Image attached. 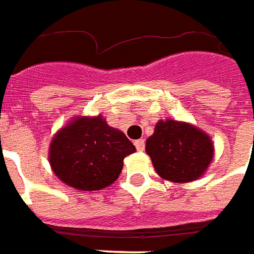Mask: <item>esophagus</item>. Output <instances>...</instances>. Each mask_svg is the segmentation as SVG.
I'll list each match as a JSON object with an SVG mask.
<instances>
[{"instance_id":"esophagus-1","label":"esophagus","mask_w":254,"mask_h":254,"mask_svg":"<svg viewBox=\"0 0 254 254\" xmlns=\"http://www.w3.org/2000/svg\"><path fill=\"white\" fill-rule=\"evenodd\" d=\"M135 147H136L138 151H143V150H145V140L143 139L135 140Z\"/></svg>"}]
</instances>
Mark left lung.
I'll list each match as a JSON object with an SVG mask.
<instances>
[{
    "label": "left lung",
    "instance_id": "1",
    "mask_svg": "<svg viewBox=\"0 0 254 254\" xmlns=\"http://www.w3.org/2000/svg\"><path fill=\"white\" fill-rule=\"evenodd\" d=\"M146 153L165 180L188 183L199 179L210 165L214 147L196 127L175 120H160L146 140Z\"/></svg>",
    "mask_w": 254,
    "mask_h": 254
}]
</instances>
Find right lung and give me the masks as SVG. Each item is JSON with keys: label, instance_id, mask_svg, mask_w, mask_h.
I'll return each mask as SVG.
<instances>
[{"label": "right lung", "instance_id": "add662e5", "mask_svg": "<svg viewBox=\"0 0 254 254\" xmlns=\"http://www.w3.org/2000/svg\"><path fill=\"white\" fill-rule=\"evenodd\" d=\"M135 151L122 131L97 118H79L55 135L50 164L64 184L84 190L111 186L119 177L126 155Z\"/></svg>", "mask_w": 254, "mask_h": 254}]
</instances>
